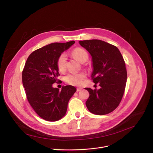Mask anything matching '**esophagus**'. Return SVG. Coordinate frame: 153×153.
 Masks as SVG:
<instances>
[{
	"label": "esophagus",
	"instance_id": "esophagus-1",
	"mask_svg": "<svg viewBox=\"0 0 153 153\" xmlns=\"http://www.w3.org/2000/svg\"><path fill=\"white\" fill-rule=\"evenodd\" d=\"M82 90V88H81V87H77V91H80V90Z\"/></svg>",
	"mask_w": 153,
	"mask_h": 153
}]
</instances>
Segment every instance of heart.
Returning a JSON list of instances; mask_svg holds the SVG:
<instances>
[{"label": "heart", "instance_id": "1", "mask_svg": "<svg viewBox=\"0 0 153 153\" xmlns=\"http://www.w3.org/2000/svg\"><path fill=\"white\" fill-rule=\"evenodd\" d=\"M73 56L79 62L82 63L88 58V55L86 51L82 48H77L72 52ZM67 62V55L65 53L61 54L57 60V66L59 71H63L66 68ZM85 78V74L83 73H70L65 78L66 82L73 85H80L82 84Z\"/></svg>", "mask_w": 153, "mask_h": 153}]
</instances>
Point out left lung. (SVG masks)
Instances as JSON below:
<instances>
[{"mask_svg":"<svg viewBox=\"0 0 153 153\" xmlns=\"http://www.w3.org/2000/svg\"><path fill=\"white\" fill-rule=\"evenodd\" d=\"M79 43L90 54L91 77L100 86L98 90L85 88L90 94L86 106L93 114H107L119 106L124 93L127 71L124 58L116 47L103 40H80Z\"/></svg>","mask_w":153,"mask_h":153,"instance_id":"obj_1","label":"left lung"}]
</instances>
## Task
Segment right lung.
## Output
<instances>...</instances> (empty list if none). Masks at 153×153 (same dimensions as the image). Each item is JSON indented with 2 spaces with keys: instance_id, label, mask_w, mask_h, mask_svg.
<instances>
[{
  "instance_id": "obj_1",
  "label": "right lung",
  "mask_w": 153,
  "mask_h": 153,
  "mask_svg": "<svg viewBox=\"0 0 153 153\" xmlns=\"http://www.w3.org/2000/svg\"><path fill=\"white\" fill-rule=\"evenodd\" d=\"M75 43H52L39 48L27 58L22 73L27 99L36 113L47 121L63 118L70 98L76 91L72 85L63 86L61 91L53 87L59 75L57 60L59 55Z\"/></svg>"
}]
</instances>
